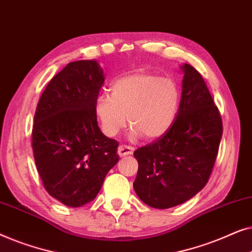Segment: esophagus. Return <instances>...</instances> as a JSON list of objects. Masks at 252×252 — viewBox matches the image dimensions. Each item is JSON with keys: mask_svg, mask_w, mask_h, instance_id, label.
I'll return each instance as SVG.
<instances>
[{"mask_svg": "<svg viewBox=\"0 0 252 252\" xmlns=\"http://www.w3.org/2000/svg\"><path fill=\"white\" fill-rule=\"evenodd\" d=\"M133 151H134V148L129 147V146H119V148H118V155L120 157L132 155Z\"/></svg>", "mask_w": 252, "mask_h": 252, "instance_id": "34e87169", "label": "esophagus"}]
</instances>
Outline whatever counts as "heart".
Wrapping results in <instances>:
<instances>
[{"label": "heart", "mask_w": 252, "mask_h": 252, "mask_svg": "<svg viewBox=\"0 0 252 252\" xmlns=\"http://www.w3.org/2000/svg\"><path fill=\"white\" fill-rule=\"evenodd\" d=\"M180 101V87L173 78L137 71L117 79L111 95H99L95 113L106 136L125 128L128 117L132 137L155 140L170 129Z\"/></svg>", "instance_id": "obj_1"}]
</instances>
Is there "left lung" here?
<instances>
[{
    "label": "left lung",
    "instance_id": "obj_1",
    "mask_svg": "<svg viewBox=\"0 0 252 252\" xmlns=\"http://www.w3.org/2000/svg\"><path fill=\"white\" fill-rule=\"evenodd\" d=\"M181 101L170 129L134 151L139 170L133 187L141 201L156 209L177 206L209 181L222 136L218 108L202 75L181 66Z\"/></svg>",
    "mask_w": 252,
    "mask_h": 252
}]
</instances>
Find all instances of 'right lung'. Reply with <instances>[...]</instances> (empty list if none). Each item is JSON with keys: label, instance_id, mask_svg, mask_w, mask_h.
I'll return each instance as SVG.
<instances>
[{"label": "right lung", "instance_id": "add662e5", "mask_svg": "<svg viewBox=\"0 0 252 252\" xmlns=\"http://www.w3.org/2000/svg\"><path fill=\"white\" fill-rule=\"evenodd\" d=\"M103 84L95 60L68 63L48 84L34 115L32 148L43 187L71 208L92 202L119 160V143L101 132L95 113Z\"/></svg>", "mask_w": 252, "mask_h": 252}]
</instances>
